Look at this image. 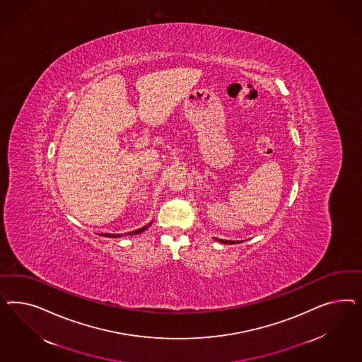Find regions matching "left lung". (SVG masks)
<instances>
[{
    "label": "left lung",
    "instance_id": "1",
    "mask_svg": "<svg viewBox=\"0 0 362 362\" xmlns=\"http://www.w3.org/2000/svg\"><path fill=\"white\" fill-rule=\"evenodd\" d=\"M215 240L220 241V243H223V244H235V243H240V241L223 240V239H215Z\"/></svg>",
    "mask_w": 362,
    "mask_h": 362
}]
</instances>
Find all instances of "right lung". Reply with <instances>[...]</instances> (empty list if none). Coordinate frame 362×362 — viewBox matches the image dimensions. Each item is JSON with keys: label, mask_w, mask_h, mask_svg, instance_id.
Wrapping results in <instances>:
<instances>
[{"label": "right lung", "mask_w": 362, "mask_h": 362, "mask_svg": "<svg viewBox=\"0 0 362 362\" xmlns=\"http://www.w3.org/2000/svg\"><path fill=\"white\" fill-rule=\"evenodd\" d=\"M150 226H151V223H148L147 226H144V227L139 228V230H132V232H129L127 235H139V233H142L143 230H147ZM102 236H106V238H122L123 235H119V233H118V235H115V233H103Z\"/></svg>", "instance_id": "1"}]
</instances>
